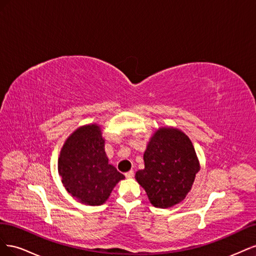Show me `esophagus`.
Returning a JSON list of instances; mask_svg holds the SVG:
<instances>
[{
  "label": "esophagus",
  "mask_w": 256,
  "mask_h": 256,
  "mask_svg": "<svg viewBox=\"0 0 256 256\" xmlns=\"http://www.w3.org/2000/svg\"><path fill=\"white\" fill-rule=\"evenodd\" d=\"M125 176H126L127 178H132V177L134 176V171H129V172H127V173L125 174Z\"/></svg>",
  "instance_id": "34e87169"
}]
</instances>
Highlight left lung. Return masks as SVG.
Listing matches in <instances>:
<instances>
[{"label": "left lung", "instance_id": "left-lung-1", "mask_svg": "<svg viewBox=\"0 0 256 256\" xmlns=\"http://www.w3.org/2000/svg\"><path fill=\"white\" fill-rule=\"evenodd\" d=\"M144 168L136 180L150 202L170 208L184 200L200 171V161L189 136L174 127H160L150 136L144 152Z\"/></svg>", "mask_w": 256, "mask_h": 256}]
</instances>
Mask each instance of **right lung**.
<instances>
[{
	"mask_svg": "<svg viewBox=\"0 0 256 256\" xmlns=\"http://www.w3.org/2000/svg\"><path fill=\"white\" fill-rule=\"evenodd\" d=\"M104 138L98 124L80 126L62 147L58 171L65 189L80 203L102 205L112 190L125 178L112 164L104 150Z\"/></svg>",
	"mask_w": 256,
	"mask_h": 256,
	"instance_id": "obj_1",
	"label": "right lung"
}]
</instances>
